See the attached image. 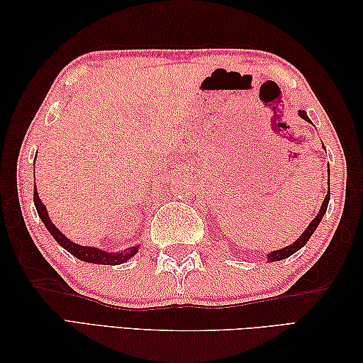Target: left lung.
<instances>
[{"label": "left lung", "instance_id": "8db88e82", "mask_svg": "<svg viewBox=\"0 0 363 363\" xmlns=\"http://www.w3.org/2000/svg\"><path fill=\"white\" fill-rule=\"evenodd\" d=\"M298 115L303 120H306L307 123H312L311 121V118L307 117V112L306 111H298ZM313 125V123H312ZM329 186V184H328ZM329 198H330V187H328V195H326V198L323 199V203H321V207H320V212L317 213V217H315L311 223H309V226L306 228V230L303 234L299 235V238L296 242H293L291 245H289V246H285V248H281V250H276V251H272V252H268L267 254V259L268 260H272V262H277V260H282V259H287V257H290L291 254H295L298 250H301L303 248V246L309 242V238L312 237V234L315 233V229L318 228V225L321 223V220H323V217H325V213H326V209H328V204H329Z\"/></svg>", "mask_w": 363, "mask_h": 363}]
</instances>
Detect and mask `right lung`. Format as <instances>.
<instances>
[{"mask_svg":"<svg viewBox=\"0 0 363 363\" xmlns=\"http://www.w3.org/2000/svg\"><path fill=\"white\" fill-rule=\"evenodd\" d=\"M34 169H35V167H34ZM34 177H35V174H34ZM34 204H35L38 217H40V220L43 221L45 228L48 229V233L54 237V240H56L64 250H67L76 259L89 262V264H96V265H120V264H125V262H128L130 257H134L138 252V248H140V245H135V246H130V248L121 250L117 252H113V251L109 252L106 250L96 248V246H82V245L74 243L67 235H64V233H60V230L56 228V225H52L48 211H46V206L42 203L40 196H38L35 181H34Z\"/></svg>","mask_w":363,"mask_h":363,"instance_id":"add662e5","label":"right lung"}]
</instances>
